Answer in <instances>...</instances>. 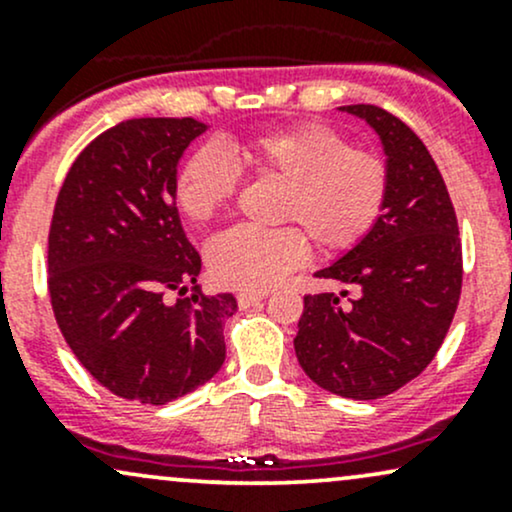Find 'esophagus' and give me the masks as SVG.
I'll list each match as a JSON object with an SVG mask.
<instances>
[{
	"label": "esophagus",
	"mask_w": 512,
	"mask_h": 512,
	"mask_svg": "<svg viewBox=\"0 0 512 512\" xmlns=\"http://www.w3.org/2000/svg\"><path fill=\"white\" fill-rule=\"evenodd\" d=\"M264 298H267V293L262 291H243L238 293V305L240 308H252V305L264 301Z\"/></svg>",
	"instance_id": "obj_1"
}]
</instances>
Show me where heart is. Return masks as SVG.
Here are the masks:
<instances>
[{"label":"heart","instance_id":"heart-1","mask_svg":"<svg viewBox=\"0 0 512 512\" xmlns=\"http://www.w3.org/2000/svg\"><path fill=\"white\" fill-rule=\"evenodd\" d=\"M236 170L281 185L276 221L298 225L327 255L354 248L366 236L385 207L390 185L383 158L354 151L330 127L305 122L248 139H226L219 151L192 154L173 187L180 214L192 223L216 219L236 195ZM297 229L221 233L207 248L211 276L245 291L279 284L308 257V239Z\"/></svg>","mask_w":512,"mask_h":512}]
</instances>
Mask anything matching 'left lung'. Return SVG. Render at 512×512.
I'll list each match as a JSON object with an SVG mask.
<instances>
[{"instance_id": "obj_1", "label": "left lung", "mask_w": 512, "mask_h": 512, "mask_svg": "<svg viewBox=\"0 0 512 512\" xmlns=\"http://www.w3.org/2000/svg\"><path fill=\"white\" fill-rule=\"evenodd\" d=\"M378 134L387 197L378 221L317 279L339 293L305 296L293 339L315 385L349 399L399 390L433 361L457 310L462 245L448 187L411 129L378 105H344ZM349 292L355 298L344 302Z\"/></svg>"}]
</instances>
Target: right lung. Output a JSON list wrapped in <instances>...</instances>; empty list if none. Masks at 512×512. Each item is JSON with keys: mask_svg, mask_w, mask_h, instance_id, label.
<instances>
[{"mask_svg": "<svg viewBox=\"0 0 512 512\" xmlns=\"http://www.w3.org/2000/svg\"><path fill=\"white\" fill-rule=\"evenodd\" d=\"M204 132L192 117L108 129L69 168L52 214L57 325L105 390L139 404H168L209 383L226 358L223 325L238 310L233 293L199 289L202 260L175 207L178 163Z\"/></svg>", "mask_w": 512, "mask_h": 512, "instance_id": "obj_1", "label": "right lung"}]
</instances>
